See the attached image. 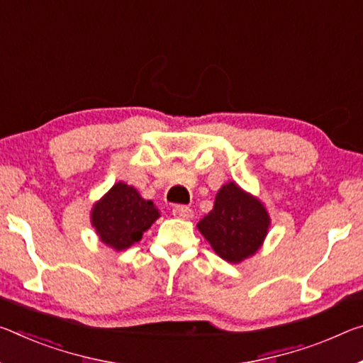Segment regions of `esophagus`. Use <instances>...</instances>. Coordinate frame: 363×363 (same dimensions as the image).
Segmentation results:
<instances>
[{"mask_svg": "<svg viewBox=\"0 0 363 363\" xmlns=\"http://www.w3.org/2000/svg\"><path fill=\"white\" fill-rule=\"evenodd\" d=\"M172 215L179 218V220H191L194 216V211L186 205H176L174 208H172Z\"/></svg>", "mask_w": 363, "mask_h": 363, "instance_id": "34e87169", "label": "esophagus"}]
</instances>
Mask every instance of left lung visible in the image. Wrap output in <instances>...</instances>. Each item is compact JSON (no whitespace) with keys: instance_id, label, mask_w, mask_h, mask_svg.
I'll return each mask as SVG.
<instances>
[{"instance_id":"obj_1","label":"left lung","mask_w":363,"mask_h":363,"mask_svg":"<svg viewBox=\"0 0 363 363\" xmlns=\"http://www.w3.org/2000/svg\"><path fill=\"white\" fill-rule=\"evenodd\" d=\"M269 226L272 218L262 200L234 181L223 184L213 210L197 223L215 254L229 263L254 257L262 249Z\"/></svg>"}]
</instances>
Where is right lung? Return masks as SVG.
<instances>
[{"label": "right lung", "mask_w": 363, "mask_h": 363, "mask_svg": "<svg viewBox=\"0 0 363 363\" xmlns=\"http://www.w3.org/2000/svg\"><path fill=\"white\" fill-rule=\"evenodd\" d=\"M160 216L152 200L143 199L134 186L119 181L91 206L90 223L100 242L121 252L139 242Z\"/></svg>", "instance_id": "add662e5"}]
</instances>
